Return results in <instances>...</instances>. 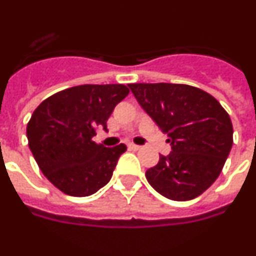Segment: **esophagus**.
I'll return each instance as SVG.
<instances>
[{
	"instance_id": "obj_1",
	"label": "esophagus",
	"mask_w": 256,
	"mask_h": 256,
	"mask_svg": "<svg viewBox=\"0 0 256 256\" xmlns=\"http://www.w3.org/2000/svg\"><path fill=\"white\" fill-rule=\"evenodd\" d=\"M128 147V150H130V151H139V150L142 148L140 146H136V144H134V143H130Z\"/></svg>"
}]
</instances>
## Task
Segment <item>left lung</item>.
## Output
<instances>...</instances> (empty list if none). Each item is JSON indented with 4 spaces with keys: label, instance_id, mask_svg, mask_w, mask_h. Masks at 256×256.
<instances>
[{
    "label": "left lung",
    "instance_id": "8db88e82",
    "mask_svg": "<svg viewBox=\"0 0 256 256\" xmlns=\"http://www.w3.org/2000/svg\"><path fill=\"white\" fill-rule=\"evenodd\" d=\"M172 152L146 172L152 188L172 200L203 194L220 176L233 146V126L220 102L200 88L173 83L128 84Z\"/></svg>",
    "mask_w": 256,
    "mask_h": 256
}]
</instances>
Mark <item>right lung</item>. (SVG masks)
Here are the masks:
<instances>
[{"instance_id":"right-lung-1","label":"right lung","mask_w":256,"mask_h":256,"mask_svg":"<svg viewBox=\"0 0 256 256\" xmlns=\"http://www.w3.org/2000/svg\"><path fill=\"white\" fill-rule=\"evenodd\" d=\"M124 84H83L45 98L32 113L27 139L38 168L72 196L95 194L110 181L126 146L106 148L92 140L116 105L128 95Z\"/></svg>"}]
</instances>
